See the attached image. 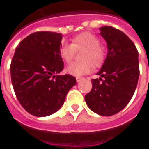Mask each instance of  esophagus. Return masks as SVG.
Listing matches in <instances>:
<instances>
[{
    "instance_id": "34e87169",
    "label": "esophagus",
    "mask_w": 149,
    "mask_h": 149,
    "mask_svg": "<svg viewBox=\"0 0 149 149\" xmlns=\"http://www.w3.org/2000/svg\"><path fill=\"white\" fill-rule=\"evenodd\" d=\"M81 80H82V78H80V77H76L77 83H79V82H80Z\"/></svg>"
}]
</instances>
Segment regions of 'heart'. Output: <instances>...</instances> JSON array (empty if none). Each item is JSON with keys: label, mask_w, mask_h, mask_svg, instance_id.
I'll use <instances>...</instances> for the list:
<instances>
[{"label": "heart", "mask_w": 149, "mask_h": 149, "mask_svg": "<svg viewBox=\"0 0 149 149\" xmlns=\"http://www.w3.org/2000/svg\"><path fill=\"white\" fill-rule=\"evenodd\" d=\"M100 44V39L90 32L75 36L71 44H63L60 47V56L67 63L72 61L76 51L83 49L81 54L83 61L70 64L66 67V72L74 76H82L91 72L94 67L99 68L102 66L105 61L106 52Z\"/></svg>", "instance_id": "obj_1"}]
</instances>
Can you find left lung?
<instances>
[{"instance_id":"1","label":"left lung","mask_w":149,"mask_h":149,"mask_svg":"<svg viewBox=\"0 0 149 149\" xmlns=\"http://www.w3.org/2000/svg\"><path fill=\"white\" fill-rule=\"evenodd\" d=\"M100 30L108 52L97 74L101 78L91 80L92 88L85 100L94 112L111 116L127 106L136 88L140 74L138 51L132 41L120 29L103 26Z\"/></svg>"}]
</instances>
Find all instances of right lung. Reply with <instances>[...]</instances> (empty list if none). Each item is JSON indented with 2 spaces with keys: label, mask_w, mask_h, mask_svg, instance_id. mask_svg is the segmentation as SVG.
I'll use <instances>...</instances> for the list:
<instances>
[{
  "label": "right lung",
  "mask_w": 149,
  "mask_h": 149,
  "mask_svg": "<svg viewBox=\"0 0 149 149\" xmlns=\"http://www.w3.org/2000/svg\"><path fill=\"white\" fill-rule=\"evenodd\" d=\"M62 34L33 33L19 43L10 64L11 80L19 103L34 116H47L63 106L66 94L76 84L63 70L60 56Z\"/></svg>",
  "instance_id": "right-lung-1"
}]
</instances>
